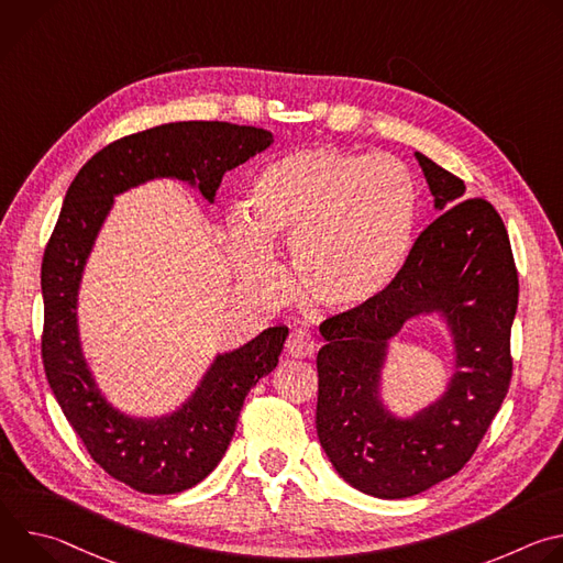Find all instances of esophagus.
Wrapping results in <instances>:
<instances>
[{
  "label": "esophagus",
  "instance_id": "esophagus-1",
  "mask_svg": "<svg viewBox=\"0 0 563 563\" xmlns=\"http://www.w3.org/2000/svg\"><path fill=\"white\" fill-rule=\"evenodd\" d=\"M316 347H318V341L305 330H294L285 343V350L291 358H307L316 352Z\"/></svg>",
  "mask_w": 563,
  "mask_h": 563
}]
</instances>
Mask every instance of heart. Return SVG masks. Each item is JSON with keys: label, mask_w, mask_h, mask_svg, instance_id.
<instances>
[{"label": "heart", "mask_w": 563, "mask_h": 563, "mask_svg": "<svg viewBox=\"0 0 563 563\" xmlns=\"http://www.w3.org/2000/svg\"><path fill=\"white\" fill-rule=\"evenodd\" d=\"M245 207L247 222L229 227L240 280L258 294L278 291L269 250L291 243L300 289L320 307L356 311L394 285L410 256L417 187L389 155L300 148L254 178Z\"/></svg>", "instance_id": "b5f03b06"}]
</instances>
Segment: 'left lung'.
Instances as JSON below:
<instances>
[{
	"label": "left lung",
	"instance_id": "1",
	"mask_svg": "<svg viewBox=\"0 0 563 563\" xmlns=\"http://www.w3.org/2000/svg\"><path fill=\"white\" fill-rule=\"evenodd\" d=\"M437 209L394 285L372 305L320 323L316 432L336 472L378 499H406L456 474L484 441L512 378L510 330L519 276L506 224L486 198L417 153ZM451 209L448 210L446 207ZM441 308L457 343L449 394L412 422L377 404L384 341L408 317Z\"/></svg>",
	"mask_w": 563,
	"mask_h": 563
}]
</instances>
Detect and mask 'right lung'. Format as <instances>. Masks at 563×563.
<instances>
[{"label":"right lung","mask_w":563,"mask_h":563,"mask_svg":"<svg viewBox=\"0 0 563 563\" xmlns=\"http://www.w3.org/2000/svg\"><path fill=\"white\" fill-rule=\"evenodd\" d=\"M272 133L231 122H174L120 137L98 151L70 183L42 258V363L57 404L91 459L144 495L194 488L220 463L250 389L278 365L289 330L269 328L218 356L189 404L159 421L115 412L96 389L79 352L75 296L113 196L157 176L198 180L213 200L224 172L272 144Z\"/></svg>","instance_id":"1"}]
</instances>
